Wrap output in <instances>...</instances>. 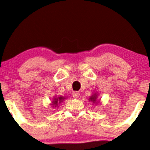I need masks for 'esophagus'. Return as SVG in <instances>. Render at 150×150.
Segmentation results:
<instances>
[{
    "label": "esophagus",
    "instance_id": "obj_1",
    "mask_svg": "<svg viewBox=\"0 0 150 150\" xmlns=\"http://www.w3.org/2000/svg\"><path fill=\"white\" fill-rule=\"evenodd\" d=\"M72 96L74 98H78L80 96V93L78 91H74L72 93Z\"/></svg>",
    "mask_w": 150,
    "mask_h": 150
}]
</instances>
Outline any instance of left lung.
<instances>
[{
  "mask_svg": "<svg viewBox=\"0 0 150 150\" xmlns=\"http://www.w3.org/2000/svg\"><path fill=\"white\" fill-rule=\"evenodd\" d=\"M97 98H98V93H93V95H92L91 96H90V97H89V101H91V102H93V103L96 104L98 103V102H100V100H99V101H98V100H97Z\"/></svg>",
  "mask_w": 150,
  "mask_h": 150,
  "instance_id": "obj_1",
  "label": "left lung"
}]
</instances>
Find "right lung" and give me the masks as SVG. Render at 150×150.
<instances>
[{
  "label": "right lung",
  "mask_w": 150,
  "mask_h": 150,
  "mask_svg": "<svg viewBox=\"0 0 150 150\" xmlns=\"http://www.w3.org/2000/svg\"><path fill=\"white\" fill-rule=\"evenodd\" d=\"M65 97H63V96H59V97H57L55 96L54 98H53V100H52V107L53 108H56V107H59V106L60 105V104L61 102L64 101L65 100Z\"/></svg>",
  "instance_id": "right-lung-1"
}]
</instances>
